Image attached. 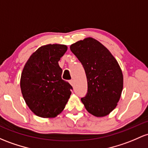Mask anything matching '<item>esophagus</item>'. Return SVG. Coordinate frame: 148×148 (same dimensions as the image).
Instances as JSON below:
<instances>
[{"instance_id":"1","label":"esophagus","mask_w":148,"mask_h":148,"mask_svg":"<svg viewBox=\"0 0 148 148\" xmlns=\"http://www.w3.org/2000/svg\"><path fill=\"white\" fill-rule=\"evenodd\" d=\"M69 84H71V86H74V81L70 80V81H69Z\"/></svg>"}]
</instances>
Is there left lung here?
Returning <instances> with one entry per match:
<instances>
[{
  "label": "left lung",
  "mask_w": 148,
  "mask_h": 148,
  "mask_svg": "<svg viewBox=\"0 0 148 148\" xmlns=\"http://www.w3.org/2000/svg\"><path fill=\"white\" fill-rule=\"evenodd\" d=\"M70 50L86 75L88 92L81 100L92 115L107 116L116 107L123 90L124 77L119 63L106 47L91 37L71 44Z\"/></svg>",
  "instance_id": "8db88e82"
}]
</instances>
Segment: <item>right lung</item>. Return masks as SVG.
I'll use <instances>...</instances> for the list:
<instances>
[{
    "instance_id": "add662e5",
    "label": "right lung",
    "mask_w": 148,
    "mask_h": 148,
    "mask_svg": "<svg viewBox=\"0 0 148 148\" xmlns=\"http://www.w3.org/2000/svg\"><path fill=\"white\" fill-rule=\"evenodd\" d=\"M67 50L62 44L42 45L29 57L21 74L26 104L36 116L54 118L65 108L72 87L62 79L58 62Z\"/></svg>"
}]
</instances>
